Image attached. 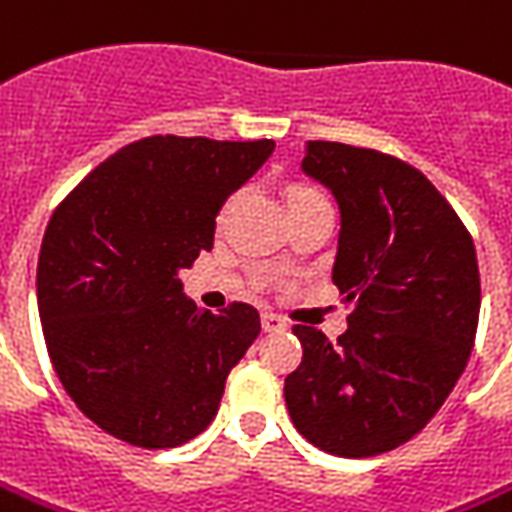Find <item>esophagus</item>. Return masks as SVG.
I'll return each mask as SVG.
<instances>
[{
  "mask_svg": "<svg viewBox=\"0 0 512 512\" xmlns=\"http://www.w3.org/2000/svg\"><path fill=\"white\" fill-rule=\"evenodd\" d=\"M285 328H288V325H285L283 319H280L277 314H269V311L263 314V330H266V333H277V330H285Z\"/></svg>",
  "mask_w": 512,
  "mask_h": 512,
  "instance_id": "obj_1",
  "label": "esophagus"
}]
</instances>
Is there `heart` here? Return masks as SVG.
<instances>
[{"label": "heart", "mask_w": 512, "mask_h": 512, "mask_svg": "<svg viewBox=\"0 0 512 512\" xmlns=\"http://www.w3.org/2000/svg\"><path fill=\"white\" fill-rule=\"evenodd\" d=\"M314 198H325L316 187H308V184H294V187H288V207H294V204H302V201H314ZM232 204H235V196H229L224 204H221V212H218V221H224L232 210Z\"/></svg>", "instance_id": "b5f03b06"}]
</instances>
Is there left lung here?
<instances>
[{"mask_svg": "<svg viewBox=\"0 0 512 512\" xmlns=\"http://www.w3.org/2000/svg\"><path fill=\"white\" fill-rule=\"evenodd\" d=\"M302 170L339 201L333 283L350 314L336 342L294 325L302 361L285 406L316 448L375 457L412 440L468 364L482 300L474 238L398 156L314 139Z\"/></svg>", "mask_w": 512, "mask_h": 512, "instance_id": "obj_1", "label": "left lung"}]
</instances>
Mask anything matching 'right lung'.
<instances>
[{"label": "right lung", "mask_w": 512, "mask_h": 512, "mask_svg": "<svg viewBox=\"0 0 512 512\" xmlns=\"http://www.w3.org/2000/svg\"><path fill=\"white\" fill-rule=\"evenodd\" d=\"M271 151V139H137L52 212L36 274L44 342L66 395L111 437L176 448L212 423L260 314L198 311L179 269L212 249L221 204Z\"/></svg>", "instance_id": "1"}]
</instances>
